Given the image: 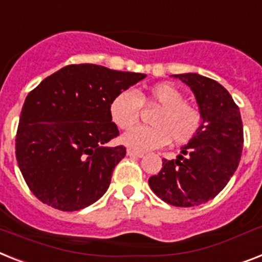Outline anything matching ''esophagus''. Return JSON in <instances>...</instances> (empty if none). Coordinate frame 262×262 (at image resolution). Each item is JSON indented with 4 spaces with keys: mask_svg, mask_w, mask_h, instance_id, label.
<instances>
[{
    "mask_svg": "<svg viewBox=\"0 0 262 262\" xmlns=\"http://www.w3.org/2000/svg\"><path fill=\"white\" fill-rule=\"evenodd\" d=\"M126 155H127V156H130V157H142V156H144L141 152H136V150H132V149H127Z\"/></svg>",
    "mask_w": 262,
    "mask_h": 262,
    "instance_id": "34e87169",
    "label": "esophagus"
}]
</instances>
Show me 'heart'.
<instances>
[{
	"label": "heart",
	"instance_id": "1",
	"mask_svg": "<svg viewBox=\"0 0 262 262\" xmlns=\"http://www.w3.org/2000/svg\"><path fill=\"white\" fill-rule=\"evenodd\" d=\"M142 105L159 106L160 109L150 120L153 126L135 127L121 137V142L130 149H156L169 140L175 144H186L199 130V110L184 102L182 91L169 83L155 84L140 95L132 90L120 91L110 102L113 122L121 129H130L140 120Z\"/></svg>",
	"mask_w": 262,
	"mask_h": 262
}]
</instances>
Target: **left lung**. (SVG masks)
Segmentation results:
<instances>
[{"label": "left lung", "instance_id": "left-lung-1", "mask_svg": "<svg viewBox=\"0 0 262 262\" xmlns=\"http://www.w3.org/2000/svg\"><path fill=\"white\" fill-rule=\"evenodd\" d=\"M190 87L202 122L175 160H163L161 171L148 183L161 201L193 207L215 198L234 175L241 160L244 127L241 113L229 91L195 72L172 75Z\"/></svg>", "mask_w": 262, "mask_h": 262}]
</instances>
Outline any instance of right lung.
Wrapping results in <instances>:
<instances>
[{
  "label": "right lung",
  "instance_id": "1",
  "mask_svg": "<svg viewBox=\"0 0 262 262\" xmlns=\"http://www.w3.org/2000/svg\"><path fill=\"white\" fill-rule=\"evenodd\" d=\"M145 76L71 64L28 94L17 129L16 157L39 201L61 211H76L107 191L113 169L126 155L122 145H107L118 136L110 102Z\"/></svg>",
  "mask_w": 262,
  "mask_h": 262
}]
</instances>
